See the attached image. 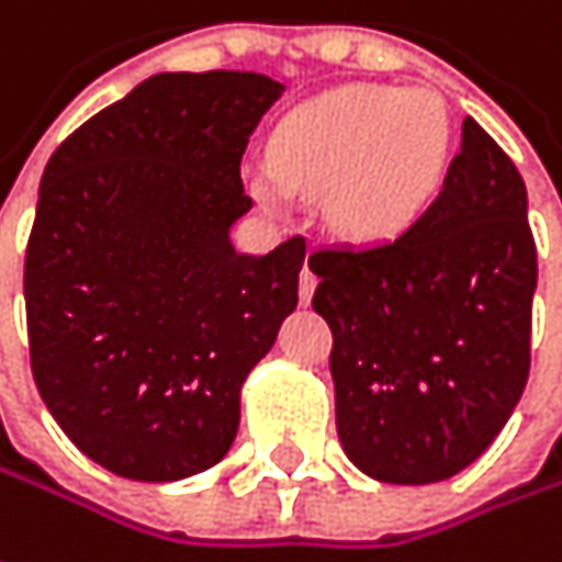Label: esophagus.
<instances>
[{"instance_id": "esophagus-1", "label": "esophagus", "mask_w": 562, "mask_h": 562, "mask_svg": "<svg viewBox=\"0 0 562 562\" xmlns=\"http://www.w3.org/2000/svg\"><path fill=\"white\" fill-rule=\"evenodd\" d=\"M315 285H318V277H315V270L305 263V267H302V277H299V295H302V302H305V305L312 302V295H315Z\"/></svg>"}]
</instances>
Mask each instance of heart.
<instances>
[{"label":"heart","mask_w":562,"mask_h":562,"mask_svg":"<svg viewBox=\"0 0 562 562\" xmlns=\"http://www.w3.org/2000/svg\"><path fill=\"white\" fill-rule=\"evenodd\" d=\"M453 157L447 105L425 89L344 86L295 105L270 137V170L250 195L280 212L289 195H328V218L353 240L408 228L437 195Z\"/></svg>","instance_id":"b5f03b06"}]
</instances>
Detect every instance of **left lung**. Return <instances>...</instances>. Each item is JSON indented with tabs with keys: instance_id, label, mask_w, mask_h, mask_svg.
I'll list each match as a JSON object with an SVG mask.
<instances>
[{
	"instance_id": "left-lung-1",
	"label": "left lung",
	"mask_w": 562,
	"mask_h": 562,
	"mask_svg": "<svg viewBox=\"0 0 562 562\" xmlns=\"http://www.w3.org/2000/svg\"><path fill=\"white\" fill-rule=\"evenodd\" d=\"M312 308L334 334L337 437L380 483H440L512 418L531 370L528 189L473 119L443 189L398 237L325 247Z\"/></svg>"
}]
</instances>
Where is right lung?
Masks as SVG:
<instances>
[{"mask_svg":"<svg viewBox=\"0 0 562 562\" xmlns=\"http://www.w3.org/2000/svg\"><path fill=\"white\" fill-rule=\"evenodd\" d=\"M282 82L157 74L47 160L25 250L31 373L54 422L115 476L215 467L240 385L299 305L305 240L237 254L240 157Z\"/></svg>","mask_w":562,"mask_h":562,"instance_id":"right-lung-1","label":"right lung"}]
</instances>
